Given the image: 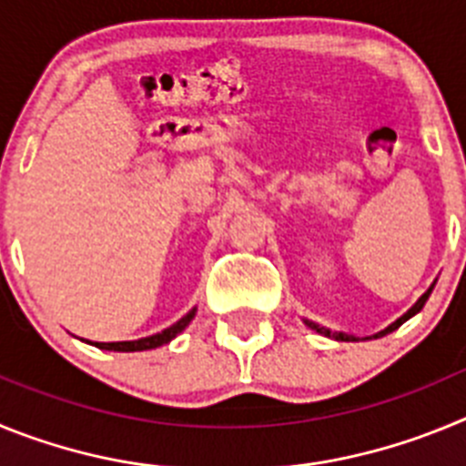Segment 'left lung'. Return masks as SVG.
I'll return each instance as SVG.
<instances>
[{
    "label": "left lung",
    "mask_w": 466,
    "mask_h": 466,
    "mask_svg": "<svg viewBox=\"0 0 466 466\" xmlns=\"http://www.w3.org/2000/svg\"><path fill=\"white\" fill-rule=\"evenodd\" d=\"M430 294H431V287H430V289L425 291V294L420 296L418 303H415V306L410 308V310L406 312V315H401V317H399V319H397V322H392V324H390V327H387V329H382L380 333H376V336H373V339H380V336H385V333H390V331H394V329L401 327V324L406 322V319H410V317H413V315H418V312L422 310V306H425V303H427V299H430ZM306 324H308V327L312 329V331L322 333V336H329V339H336V340H357L355 336H348V333H333V331H329L327 327H319V324L310 322V319H306Z\"/></svg>",
    "instance_id": "1"
}]
</instances>
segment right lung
Returning a JSON list of instances; mask_svg holds the SVG:
<instances>
[{
  "instance_id": "add662e5",
  "label": "right lung",
  "mask_w": 466,
  "mask_h": 466,
  "mask_svg": "<svg viewBox=\"0 0 466 466\" xmlns=\"http://www.w3.org/2000/svg\"><path fill=\"white\" fill-rule=\"evenodd\" d=\"M193 317H196V308H193V310H188L187 315L179 319V322H175L172 327L163 329L160 333H154V336H147V339L118 340V343H93V345L100 350H114V352H139V350H154V348H160V345L170 343L175 336H179V333H182L184 329L191 324Z\"/></svg>"
}]
</instances>
